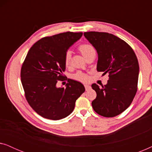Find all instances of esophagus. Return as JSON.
Wrapping results in <instances>:
<instances>
[{
    "label": "esophagus",
    "mask_w": 152,
    "mask_h": 152,
    "mask_svg": "<svg viewBox=\"0 0 152 152\" xmlns=\"http://www.w3.org/2000/svg\"><path fill=\"white\" fill-rule=\"evenodd\" d=\"M84 87H85V89H86V91H88V89L91 88V86L88 84H85Z\"/></svg>",
    "instance_id": "esophagus-1"
}]
</instances>
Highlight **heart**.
<instances>
[{
    "label": "heart",
    "mask_w": 152,
    "mask_h": 152,
    "mask_svg": "<svg viewBox=\"0 0 152 152\" xmlns=\"http://www.w3.org/2000/svg\"><path fill=\"white\" fill-rule=\"evenodd\" d=\"M79 50L82 53V55L84 56L85 59H86L88 56H90L91 54L95 53V49L93 47V45L88 43H85V44L81 45L79 47ZM70 59H71V52L70 50L67 51L64 56V63L66 66H69L70 63ZM72 78L74 80H76L77 81L82 82H86L88 80V76L86 74L82 72H77V73L72 75Z\"/></svg>",
    "instance_id": "b5f03b06"
}]
</instances>
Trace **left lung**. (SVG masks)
<instances>
[{
	"mask_svg": "<svg viewBox=\"0 0 152 152\" xmlns=\"http://www.w3.org/2000/svg\"><path fill=\"white\" fill-rule=\"evenodd\" d=\"M84 35L97 50V70L109 77L104 86L91 85L97 93L92 107L99 115L115 117L129 107L136 93L138 59L132 48L115 35L99 32H84Z\"/></svg>",
	"mask_w": 152,
	"mask_h": 152,
	"instance_id": "left-lung-1",
	"label": "left lung"
}]
</instances>
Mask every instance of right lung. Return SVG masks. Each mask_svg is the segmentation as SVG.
Wrapping results in <instances>:
<instances>
[{"mask_svg": "<svg viewBox=\"0 0 152 152\" xmlns=\"http://www.w3.org/2000/svg\"><path fill=\"white\" fill-rule=\"evenodd\" d=\"M82 32H67L42 38L28 51L20 78L27 101L39 115L57 120L73 111L75 102L85 91L82 83L68 80L66 88L57 87L64 77V56Z\"/></svg>", "mask_w": 152, "mask_h": 152, "instance_id": "add662e5", "label": "right lung"}]
</instances>
